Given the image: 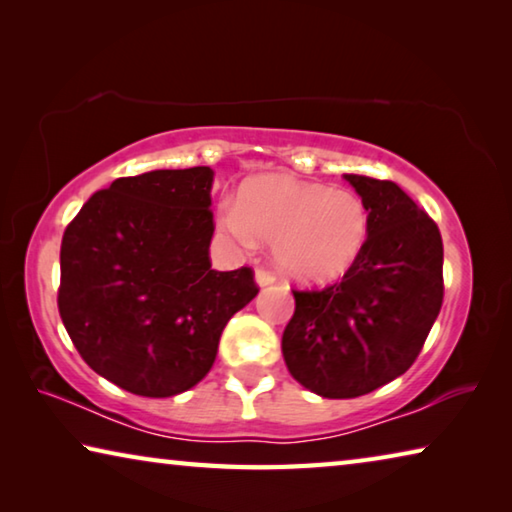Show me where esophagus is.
I'll return each mask as SVG.
<instances>
[{"label": "esophagus", "mask_w": 512, "mask_h": 512, "mask_svg": "<svg viewBox=\"0 0 512 512\" xmlns=\"http://www.w3.org/2000/svg\"><path fill=\"white\" fill-rule=\"evenodd\" d=\"M255 282H257L259 289L271 287V284H275V275L264 271V268H257V271H255Z\"/></svg>", "instance_id": "1"}]
</instances>
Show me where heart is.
Here are the masks:
<instances>
[{
  "mask_svg": "<svg viewBox=\"0 0 512 512\" xmlns=\"http://www.w3.org/2000/svg\"><path fill=\"white\" fill-rule=\"evenodd\" d=\"M221 228L239 241L273 244V262L302 284L341 280L368 244L370 214L359 194L289 176H259L225 205Z\"/></svg>",
  "mask_w": 512,
  "mask_h": 512,
  "instance_id": "heart-1",
  "label": "heart"
}]
</instances>
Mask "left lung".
<instances>
[{
  "label": "left lung",
  "instance_id": "1",
  "mask_svg": "<svg viewBox=\"0 0 512 512\" xmlns=\"http://www.w3.org/2000/svg\"><path fill=\"white\" fill-rule=\"evenodd\" d=\"M370 214L366 250L341 282L293 291L282 334L293 379L329 400H350L411 368L443 305L438 225L391 180L343 173Z\"/></svg>",
  "mask_w": 512,
  "mask_h": 512
}]
</instances>
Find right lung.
<instances>
[{
	"instance_id": "add662e5",
	"label": "right lung",
	"mask_w": 512,
	"mask_h": 512,
	"mask_svg": "<svg viewBox=\"0 0 512 512\" xmlns=\"http://www.w3.org/2000/svg\"><path fill=\"white\" fill-rule=\"evenodd\" d=\"M212 183L210 167L117 178L67 225L60 318L85 363L128 393L196 386L223 327L257 296L250 268H212Z\"/></svg>"
}]
</instances>
